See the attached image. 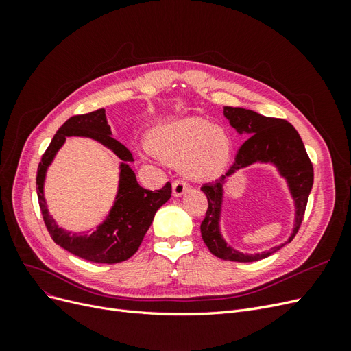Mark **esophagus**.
Returning <instances> with one entry per match:
<instances>
[{"label": "esophagus", "instance_id": "esophagus-1", "mask_svg": "<svg viewBox=\"0 0 351 351\" xmlns=\"http://www.w3.org/2000/svg\"><path fill=\"white\" fill-rule=\"evenodd\" d=\"M187 190H189V184L187 183L182 182V180H177V182H174V184H173V195L176 197L183 196L187 192Z\"/></svg>", "mask_w": 351, "mask_h": 351}]
</instances>
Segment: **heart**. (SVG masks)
Returning a JSON list of instances; mask_svg holds the SVG:
<instances>
[{
	"label": "heart",
	"instance_id": "b5f03b06",
	"mask_svg": "<svg viewBox=\"0 0 351 351\" xmlns=\"http://www.w3.org/2000/svg\"><path fill=\"white\" fill-rule=\"evenodd\" d=\"M149 149L169 164H180L187 178L205 182L226 171L232 139L224 127L186 117L156 125L149 134Z\"/></svg>",
	"mask_w": 351,
	"mask_h": 351
}]
</instances>
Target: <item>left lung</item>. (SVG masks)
<instances>
[{"mask_svg":"<svg viewBox=\"0 0 351 351\" xmlns=\"http://www.w3.org/2000/svg\"><path fill=\"white\" fill-rule=\"evenodd\" d=\"M224 117L239 134H246L234 162L228 171L215 183L202 186V192L208 197L205 219L200 224V234L208 249L217 258L232 262H254L271 256L287 243H290L299 230L313 186V167L306 154L300 134L285 120L265 117L252 110L240 107H224ZM254 163L272 165L285 180L295 202V226L289 239L269 251L261 254H244L232 248L221 236L220 219L223 210V186L230 176L239 169Z\"/></svg>","mask_w":351,"mask_h":351,"instance_id":"1","label":"left lung"}]
</instances>
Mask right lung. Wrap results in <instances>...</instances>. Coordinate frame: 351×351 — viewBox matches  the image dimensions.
Listing matches in <instances>:
<instances>
[{
  "mask_svg": "<svg viewBox=\"0 0 351 351\" xmlns=\"http://www.w3.org/2000/svg\"><path fill=\"white\" fill-rule=\"evenodd\" d=\"M69 136H88L97 140L121 158L119 186L108 217L95 232L71 233L60 228L47 210L45 199V178L49 165ZM133 155L127 147L112 137L105 110L74 115L62 124L48 146L38 167L36 192L45 226L58 246L76 256L97 263H119L139 249L149 230L156 210L171 197V184L161 190H146L136 180L130 167Z\"/></svg>",
  "mask_w": 351,
  "mask_h": 351,
  "instance_id": "obj_1",
  "label": "right lung"
}]
</instances>
